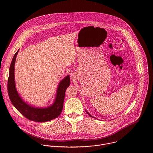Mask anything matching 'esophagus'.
<instances>
[{
	"label": "esophagus",
	"mask_w": 153,
	"mask_h": 153,
	"mask_svg": "<svg viewBox=\"0 0 153 153\" xmlns=\"http://www.w3.org/2000/svg\"><path fill=\"white\" fill-rule=\"evenodd\" d=\"M75 77L74 75H73V74H72V75L71 76V80H72V81H74V80L75 79Z\"/></svg>",
	"instance_id": "esophagus-1"
}]
</instances>
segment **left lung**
Wrapping results in <instances>:
<instances>
[{"instance_id":"8db88e82","label":"left lung","mask_w":153,"mask_h":153,"mask_svg":"<svg viewBox=\"0 0 153 153\" xmlns=\"http://www.w3.org/2000/svg\"><path fill=\"white\" fill-rule=\"evenodd\" d=\"M85 111H86V112H87L88 114V115H89V116H90V117H92V118H94V117H93V116H92V115H91V114H89V112H88V111H87V110H85Z\"/></svg>"}]
</instances>
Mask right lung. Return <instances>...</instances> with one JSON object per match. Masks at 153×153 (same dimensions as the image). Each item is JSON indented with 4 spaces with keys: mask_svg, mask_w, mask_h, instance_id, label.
I'll return each instance as SVG.
<instances>
[{
    "mask_svg": "<svg viewBox=\"0 0 153 153\" xmlns=\"http://www.w3.org/2000/svg\"><path fill=\"white\" fill-rule=\"evenodd\" d=\"M19 49L12 59L9 68L7 91L13 105L26 118L36 122H47L57 118L61 113L66 88L70 85L69 75H66L58 84L56 96L52 104L45 107L33 106L23 100L18 93L15 81V65Z\"/></svg>",
    "mask_w": 153,
    "mask_h": 153,
    "instance_id": "1",
    "label": "right lung"
}]
</instances>
